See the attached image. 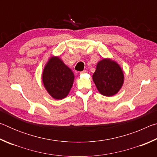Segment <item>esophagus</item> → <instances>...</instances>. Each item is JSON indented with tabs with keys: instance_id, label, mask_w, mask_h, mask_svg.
Here are the masks:
<instances>
[{
	"instance_id": "esophagus-1",
	"label": "esophagus",
	"mask_w": 157,
	"mask_h": 157,
	"mask_svg": "<svg viewBox=\"0 0 157 157\" xmlns=\"http://www.w3.org/2000/svg\"><path fill=\"white\" fill-rule=\"evenodd\" d=\"M87 71L86 70H84L83 71H82V72H80V74H84V73H86Z\"/></svg>"
}]
</instances>
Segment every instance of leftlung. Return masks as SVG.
Here are the masks:
<instances>
[{"mask_svg":"<svg viewBox=\"0 0 157 157\" xmlns=\"http://www.w3.org/2000/svg\"><path fill=\"white\" fill-rule=\"evenodd\" d=\"M93 80L101 94L112 96L123 86V72L116 62L104 59L98 63L96 70L93 75Z\"/></svg>","mask_w":157,"mask_h":157,"instance_id":"left-lung-1","label":"left lung"}]
</instances>
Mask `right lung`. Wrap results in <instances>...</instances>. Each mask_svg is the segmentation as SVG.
Segmentation results:
<instances>
[{
    "label": "right lung",
    "instance_id": "obj_1",
    "mask_svg": "<svg viewBox=\"0 0 157 157\" xmlns=\"http://www.w3.org/2000/svg\"><path fill=\"white\" fill-rule=\"evenodd\" d=\"M43 83L51 96L57 100L66 97L73 86L74 75L59 57H52L45 66Z\"/></svg>",
    "mask_w": 157,
    "mask_h": 157
}]
</instances>
